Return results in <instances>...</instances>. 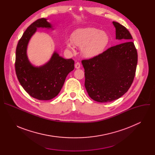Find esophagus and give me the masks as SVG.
Here are the masks:
<instances>
[{
  "label": "esophagus",
  "mask_w": 155,
  "mask_h": 155,
  "mask_svg": "<svg viewBox=\"0 0 155 155\" xmlns=\"http://www.w3.org/2000/svg\"><path fill=\"white\" fill-rule=\"evenodd\" d=\"M75 68H76V69H80V64L79 63V62H76L75 63Z\"/></svg>",
  "instance_id": "1"
}]
</instances>
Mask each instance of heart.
Returning a JSON list of instances; mask_svg holds the SVG:
<instances>
[{
    "instance_id": "b5f03b06",
    "label": "heart",
    "mask_w": 155,
    "mask_h": 155,
    "mask_svg": "<svg viewBox=\"0 0 155 155\" xmlns=\"http://www.w3.org/2000/svg\"><path fill=\"white\" fill-rule=\"evenodd\" d=\"M109 41V35L105 31L86 28L75 31L71 35V41H66V47L72 51H74V45L81 48L84 58L92 59L104 53Z\"/></svg>"
}]
</instances>
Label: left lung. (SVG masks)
<instances>
[{
  "instance_id": "left-lung-1",
  "label": "left lung",
  "mask_w": 155,
  "mask_h": 155,
  "mask_svg": "<svg viewBox=\"0 0 155 155\" xmlns=\"http://www.w3.org/2000/svg\"><path fill=\"white\" fill-rule=\"evenodd\" d=\"M112 23L116 39L121 43L96 58L81 61L86 90L99 102H112L124 94L133 82L137 64V52L130 32L117 22Z\"/></svg>"
}]
</instances>
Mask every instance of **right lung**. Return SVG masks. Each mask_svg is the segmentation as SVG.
<instances>
[{
  "mask_svg": "<svg viewBox=\"0 0 155 155\" xmlns=\"http://www.w3.org/2000/svg\"><path fill=\"white\" fill-rule=\"evenodd\" d=\"M37 28L54 30L47 18L37 19L27 28L17 45L15 71L21 85L31 96L47 101L59 93L66 77L74 69V61L65 59L54 51L45 64L40 66L33 65L28 58L27 50Z\"/></svg>",
  "mask_w": 155,
  "mask_h": 155,
  "instance_id": "1",
  "label": "right lung"
}]
</instances>
